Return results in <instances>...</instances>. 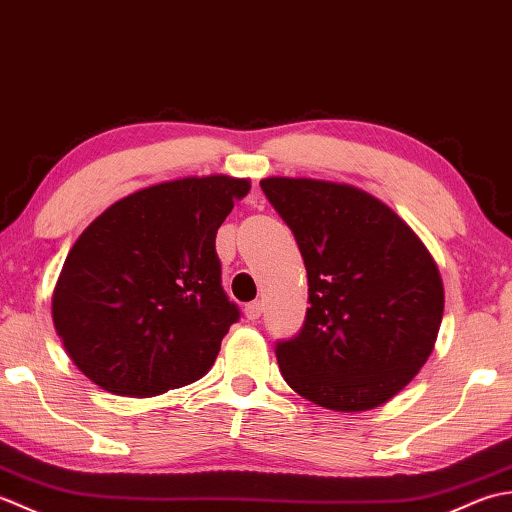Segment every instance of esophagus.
Segmentation results:
<instances>
[{"mask_svg":"<svg viewBox=\"0 0 512 512\" xmlns=\"http://www.w3.org/2000/svg\"><path fill=\"white\" fill-rule=\"evenodd\" d=\"M260 314H263V302L256 300V302H249V305H245V318L247 320H258Z\"/></svg>","mask_w":512,"mask_h":512,"instance_id":"1","label":"esophagus"}]
</instances>
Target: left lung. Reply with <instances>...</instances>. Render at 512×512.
Returning <instances> with one entry per match:
<instances>
[{
  "label": "left lung",
  "instance_id": "left-lung-1",
  "mask_svg": "<svg viewBox=\"0 0 512 512\" xmlns=\"http://www.w3.org/2000/svg\"><path fill=\"white\" fill-rule=\"evenodd\" d=\"M260 187L307 267L305 325L276 344L285 382L342 413L391 400L440 331L444 285L429 249L389 205L353 185L269 176Z\"/></svg>",
  "mask_w": 512,
  "mask_h": 512
}]
</instances>
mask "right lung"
Returning a JSON list of instances; mask_svg holds the SVG:
<instances>
[{"label":"right lung","instance_id":"obj_1","mask_svg":"<svg viewBox=\"0 0 512 512\" xmlns=\"http://www.w3.org/2000/svg\"><path fill=\"white\" fill-rule=\"evenodd\" d=\"M249 187L225 174L150 185L83 229L61 267L52 322L88 380L152 398L212 369L241 318L221 285L216 232Z\"/></svg>","mask_w":512,"mask_h":512}]
</instances>
